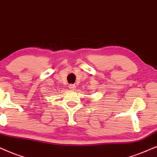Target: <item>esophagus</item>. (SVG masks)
Instances as JSON below:
<instances>
[{
    "instance_id": "esophagus-1",
    "label": "esophagus",
    "mask_w": 157,
    "mask_h": 157,
    "mask_svg": "<svg viewBox=\"0 0 157 157\" xmlns=\"http://www.w3.org/2000/svg\"><path fill=\"white\" fill-rule=\"evenodd\" d=\"M69 88H70V89H75V85H69Z\"/></svg>"
}]
</instances>
